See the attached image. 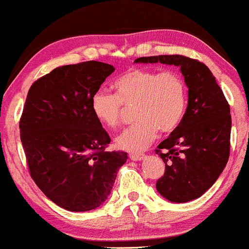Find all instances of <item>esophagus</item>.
<instances>
[{
  "mask_svg": "<svg viewBox=\"0 0 249 249\" xmlns=\"http://www.w3.org/2000/svg\"><path fill=\"white\" fill-rule=\"evenodd\" d=\"M129 159L131 160H135V162H137V160H141L144 159V155L137 154V153H130L129 154Z\"/></svg>",
  "mask_w": 249,
  "mask_h": 249,
  "instance_id": "1",
  "label": "esophagus"
}]
</instances>
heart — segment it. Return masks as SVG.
Here are the masks:
<instances>
[{
	"label": "heart",
	"mask_w": 249,
	"mask_h": 249,
	"mask_svg": "<svg viewBox=\"0 0 249 249\" xmlns=\"http://www.w3.org/2000/svg\"><path fill=\"white\" fill-rule=\"evenodd\" d=\"M113 89L115 95L96 90L90 108L104 127L115 129L121 124L124 108L134 107L137 122L116 140L119 148L131 153L144 150L159 129L162 133L176 129L188 107L185 80L174 70L130 69L114 81Z\"/></svg>",
	"instance_id": "heart-1"
}]
</instances>
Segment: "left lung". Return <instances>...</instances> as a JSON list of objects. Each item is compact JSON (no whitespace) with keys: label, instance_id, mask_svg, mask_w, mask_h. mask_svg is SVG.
Here are the masks:
<instances>
[{"label":"left lung","instance_id":"8db88e82","mask_svg":"<svg viewBox=\"0 0 249 249\" xmlns=\"http://www.w3.org/2000/svg\"><path fill=\"white\" fill-rule=\"evenodd\" d=\"M134 63L178 66L189 89L186 112L178 127L156 149L165 171L156 183L172 203L197 199L223 172L230 157V105L205 64L185 55L141 57Z\"/></svg>","mask_w":249,"mask_h":249}]
</instances>
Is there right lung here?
I'll list each match as a JSON object with an SVG mask.
<instances>
[{"mask_svg": "<svg viewBox=\"0 0 249 249\" xmlns=\"http://www.w3.org/2000/svg\"><path fill=\"white\" fill-rule=\"evenodd\" d=\"M114 66L84 61L54 69L32 84L19 121L32 179L50 200L85 212L107 199L128 156L106 151L110 142L90 99Z\"/></svg>", "mask_w": 249, "mask_h": 249, "instance_id": "add662e5", "label": "right lung"}]
</instances>
